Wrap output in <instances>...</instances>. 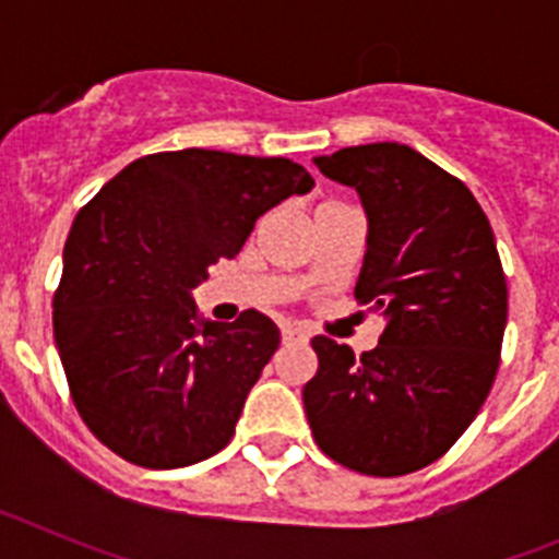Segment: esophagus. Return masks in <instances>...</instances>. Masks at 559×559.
I'll use <instances>...</instances> for the list:
<instances>
[{
    "label": "esophagus",
    "mask_w": 559,
    "mask_h": 559,
    "mask_svg": "<svg viewBox=\"0 0 559 559\" xmlns=\"http://www.w3.org/2000/svg\"><path fill=\"white\" fill-rule=\"evenodd\" d=\"M283 344H308V333L302 328L288 324V328H283Z\"/></svg>",
    "instance_id": "obj_1"
}]
</instances>
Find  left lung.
<instances>
[{"instance_id": "obj_1", "label": "left lung", "mask_w": 559, "mask_h": 559, "mask_svg": "<svg viewBox=\"0 0 559 559\" xmlns=\"http://www.w3.org/2000/svg\"><path fill=\"white\" fill-rule=\"evenodd\" d=\"M316 167L355 187L367 254L355 299L386 328L372 353L316 335L302 400L316 445L364 476L428 467L490 394L507 328V276L473 192L397 142L341 147Z\"/></svg>"}]
</instances>
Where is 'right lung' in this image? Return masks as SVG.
<instances>
[{
	"label": "right lung",
	"mask_w": 559,
	"mask_h": 559,
	"mask_svg": "<svg viewBox=\"0 0 559 559\" xmlns=\"http://www.w3.org/2000/svg\"><path fill=\"white\" fill-rule=\"evenodd\" d=\"M310 190L290 159L187 147L131 162L78 212L52 330L78 414L117 456L170 471L229 445L280 330L257 310L204 322L192 288Z\"/></svg>",
	"instance_id": "obj_1"
}]
</instances>
